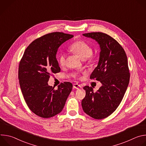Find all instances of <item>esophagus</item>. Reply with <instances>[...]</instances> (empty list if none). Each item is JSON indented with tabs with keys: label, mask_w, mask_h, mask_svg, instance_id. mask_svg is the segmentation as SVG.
I'll return each instance as SVG.
<instances>
[{
	"label": "esophagus",
	"mask_w": 146,
	"mask_h": 146,
	"mask_svg": "<svg viewBox=\"0 0 146 146\" xmlns=\"http://www.w3.org/2000/svg\"><path fill=\"white\" fill-rule=\"evenodd\" d=\"M73 88L75 89H80L81 88V86L78 84H73Z\"/></svg>",
	"instance_id": "esophagus-1"
}]
</instances>
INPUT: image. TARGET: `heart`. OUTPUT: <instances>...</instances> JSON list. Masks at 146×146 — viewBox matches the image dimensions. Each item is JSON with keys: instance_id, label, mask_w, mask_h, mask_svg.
Instances as JSON below:
<instances>
[{"instance_id": "1", "label": "heart", "mask_w": 146, "mask_h": 146, "mask_svg": "<svg viewBox=\"0 0 146 146\" xmlns=\"http://www.w3.org/2000/svg\"><path fill=\"white\" fill-rule=\"evenodd\" d=\"M69 50L78 55L82 59L88 61V63L94 62L95 56L92 54V48L84 41L78 40L72 43L69 47ZM58 62L60 66H64L66 64V55L61 52L58 57Z\"/></svg>"}]
</instances>
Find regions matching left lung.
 Returning a JSON list of instances; mask_svg holds the SVG:
<instances>
[{"label":"left lung","mask_w":146,"mask_h":146,"mask_svg":"<svg viewBox=\"0 0 146 146\" xmlns=\"http://www.w3.org/2000/svg\"><path fill=\"white\" fill-rule=\"evenodd\" d=\"M83 36L95 40L100 45L98 65L90 78L99 81L102 86L95 92L91 87L83 88L86 95L81 105L90 117L103 119L117 109L128 86L130 73L127 56L117 41L106 33L91 32Z\"/></svg>","instance_id":"left-lung-1"}]
</instances>
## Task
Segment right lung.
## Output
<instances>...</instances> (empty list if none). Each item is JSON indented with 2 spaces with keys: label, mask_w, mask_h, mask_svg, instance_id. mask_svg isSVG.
<instances>
[{
  "label": "right lung",
  "mask_w": 146,
  "mask_h": 146,
  "mask_svg": "<svg viewBox=\"0 0 146 146\" xmlns=\"http://www.w3.org/2000/svg\"><path fill=\"white\" fill-rule=\"evenodd\" d=\"M73 37L62 32L46 34L32 41L20 60L21 90L30 110L40 117L48 118L60 113L72 91L70 82H62L55 90L48 81L52 73L60 71L56 58L58 48Z\"/></svg>",
  "instance_id": "add662e5"
}]
</instances>
